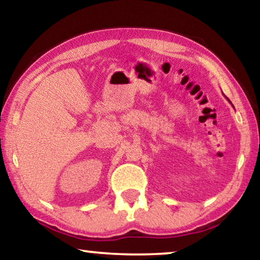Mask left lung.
<instances>
[{
    "label": "left lung",
    "instance_id": "1",
    "mask_svg": "<svg viewBox=\"0 0 260 260\" xmlns=\"http://www.w3.org/2000/svg\"><path fill=\"white\" fill-rule=\"evenodd\" d=\"M226 99H227V98H226ZM227 100H228V99H227ZM228 101H230V100H228ZM230 103H231V104H232V102H231V101H230ZM232 105H233V104H232Z\"/></svg>",
    "mask_w": 260,
    "mask_h": 260
}]
</instances>
